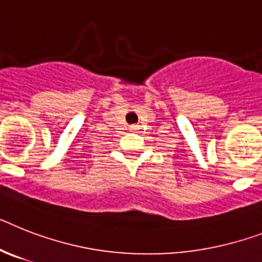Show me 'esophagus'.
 Here are the masks:
<instances>
[{"mask_svg": "<svg viewBox=\"0 0 262 262\" xmlns=\"http://www.w3.org/2000/svg\"><path fill=\"white\" fill-rule=\"evenodd\" d=\"M138 128H139L138 126H131V127H129V131H136Z\"/></svg>", "mask_w": 262, "mask_h": 262, "instance_id": "esophagus-1", "label": "esophagus"}]
</instances>
